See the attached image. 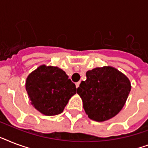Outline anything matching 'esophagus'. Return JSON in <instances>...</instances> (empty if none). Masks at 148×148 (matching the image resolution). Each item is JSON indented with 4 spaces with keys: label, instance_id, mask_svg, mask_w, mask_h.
I'll use <instances>...</instances> for the list:
<instances>
[{
    "label": "esophagus",
    "instance_id": "esophagus-1",
    "mask_svg": "<svg viewBox=\"0 0 148 148\" xmlns=\"http://www.w3.org/2000/svg\"><path fill=\"white\" fill-rule=\"evenodd\" d=\"M80 84H81V83H80V82H77V83H76V88H78L79 85H80Z\"/></svg>",
    "mask_w": 148,
    "mask_h": 148
}]
</instances>
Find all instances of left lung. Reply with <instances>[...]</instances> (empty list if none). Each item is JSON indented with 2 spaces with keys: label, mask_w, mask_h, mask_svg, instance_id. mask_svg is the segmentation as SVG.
Wrapping results in <instances>:
<instances>
[{
  "label": "left lung",
  "mask_w": 148,
  "mask_h": 148,
  "mask_svg": "<svg viewBox=\"0 0 148 148\" xmlns=\"http://www.w3.org/2000/svg\"><path fill=\"white\" fill-rule=\"evenodd\" d=\"M77 93L83 101L90 119L104 121L117 115L125 104L131 83L124 74L113 67H96L86 73Z\"/></svg>",
  "instance_id": "obj_1"
}]
</instances>
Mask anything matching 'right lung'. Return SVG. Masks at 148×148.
<instances>
[{
	"mask_svg": "<svg viewBox=\"0 0 148 148\" xmlns=\"http://www.w3.org/2000/svg\"><path fill=\"white\" fill-rule=\"evenodd\" d=\"M25 86L31 104L47 116L62 113L77 93L76 86L66 73L53 66L38 67L27 77Z\"/></svg>",
	"mask_w": 148,
	"mask_h": 148,
	"instance_id": "obj_1",
	"label": "right lung"
}]
</instances>
